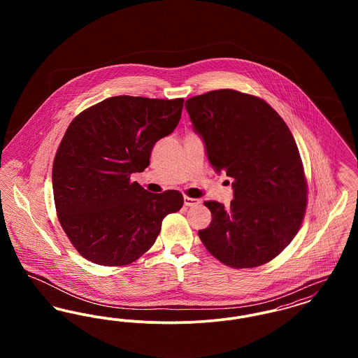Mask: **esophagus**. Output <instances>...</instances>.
<instances>
[{
    "mask_svg": "<svg viewBox=\"0 0 358 358\" xmlns=\"http://www.w3.org/2000/svg\"><path fill=\"white\" fill-rule=\"evenodd\" d=\"M201 203V200H197V199H192V197H184V204L187 206H197V205Z\"/></svg>",
    "mask_w": 358,
    "mask_h": 358,
    "instance_id": "obj_1",
    "label": "esophagus"
}]
</instances>
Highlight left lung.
<instances>
[{
  "mask_svg": "<svg viewBox=\"0 0 358 358\" xmlns=\"http://www.w3.org/2000/svg\"><path fill=\"white\" fill-rule=\"evenodd\" d=\"M185 108L213 169L234 178L228 208L205 201L212 222L199 236L229 267L268 263L298 234L306 210V178L287 124L268 103L235 90L193 96Z\"/></svg>",
  "mask_w": 358,
  "mask_h": 358,
  "instance_id": "8db88e82",
  "label": "left lung"
}]
</instances>
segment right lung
I'll list each match as a JSON object with an SVG mask.
<instances>
[{
  "label": "right lung",
  "instance_id": "obj_1",
  "mask_svg": "<svg viewBox=\"0 0 358 358\" xmlns=\"http://www.w3.org/2000/svg\"><path fill=\"white\" fill-rule=\"evenodd\" d=\"M184 99L120 95L80 113L52 168L59 222L73 247L101 266H124L155 241L166 215L181 209L178 190L154 194L133 173L145 171L154 145L177 127Z\"/></svg>",
  "mask_w": 358,
  "mask_h": 358
}]
</instances>
